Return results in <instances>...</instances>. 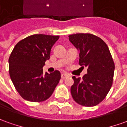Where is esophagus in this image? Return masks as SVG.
Wrapping results in <instances>:
<instances>
[{
    "mask_svg": "<svg viewBox=\"0 0 127 127\" xmlns=\"http://www.w3.org/2000/svg\"><path fill=\"white\" fill-rule=\"evenodd\" d=\"M61 77H62V79H65L68 77V75H67V74H65V73H63V74H62V75H61Z\"/></svg>",
    "mask_w": 127,
    "mask_h": 127,
    "instance_id": "1",
    "label": "esophagus"
}]
</instances>
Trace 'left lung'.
<instances>
[{
	"label": "left lung",
	"mask_w": 127,
	"mask_h": 127,
	"mask_svg": "<svg viewBox=\"0 0 127 127\" xmlns=\"http://www.w3.org/2000/svg\"><path fill=\"white\" fill-rule=\"evenodd\" d=\"M69 40L79 50V64L88 67L82 79L72 77V98L84 106L97 105L106 97L113 84L115 64L111 54L105 42L92 34H71Z\"/></svg>",
	"instance_id": "1"
}]
</instances>
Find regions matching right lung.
<instances>
[{"label":"right lung","mask_w":127,"mask_h":127,"mask_svg":"<svg viewBox=\"0 0 127 127\" xmlns=\"http://www.w3.org/2000/svg\"><path fill=\"white\" fill-rule=\"evenodd\" d=\"M59 36L34 34L16 43L9 58V72L19 95L30 102H43L52 95L61 79L55 70L43 75L52 45Z\"/></svg>","instance_id":"add662e5"}]
</instances>
